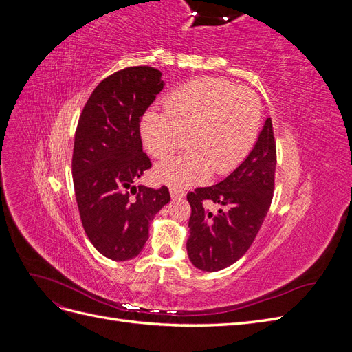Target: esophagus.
<instances>
[{
	"instance_id": "1",
	"label": "esophagus",
	"mask_w": 352,
	"mask_h": 352,
	"mask_svg": "<svg viewBox=\"0 0 352 352\" xmlns=\"http://www.w3.org/2000/svg\"><path fill=\"white\" fill-rule=\"evenodd\" d=\"M170 195H172V198H175V199L184 198L185 197V190L177 189V188H170Z\"/></svg>"
}]
</instances>
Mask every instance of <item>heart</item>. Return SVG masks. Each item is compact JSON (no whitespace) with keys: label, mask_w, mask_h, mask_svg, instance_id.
Here are the masks:
<instances>
[{"label":"heart","mask_w":352,"mask_h":352,"mask_svg":"<svg viewBox=\"0 0 352 352\" xmlns=\"http://www.w3.org/2000/svg\"><path fill=\"white\" fill-rule=\"evenodd\" d=\"M261 117V101L248 88L220 78L185 83L167 95L164 113L144 117V144L153 157H172L185 138L190 150L157 166L155 177L182 189L202 184L211 172L230 173L252 150Z\"/></svg>","instance_id":"heart-1"}]
</instances>
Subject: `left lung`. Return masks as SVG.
Returning <instances> with one entry per match:
<instances>
[{
  "label": "left lung",
  "mask_w": 352,
  "mask_h": 352,
  "mask_svg": "<svg viewBox=\"0 0 352 352\" xmlns=\"http://www.w3.org/2000/svg\"><path fill=\"white\" fill-rule=\"evenodd\" d=\"M274 170L276 140L267 119L250 155L225 180L186 195L190 204L186 250L197 269H226L248 251L272 204ZM206 201L222 208L212 215L201 206Z\"/></svg>",
  "instance_id": "left-lung-1"
}]
</instances>
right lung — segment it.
Returning a JSON list of instances; mask_svg holds the SVG:
<instances>
[{"instance_id":"1","label":"right lung","mask_w":352,"mask_h":352,"mask_svg":"<svg viewBox=\"0 0 352 352\" xmlns=\"http://www.w3.org/2000/svg\"><path fill=\"white\" fill-rule=\"evenodd\" d=\"M163 87L162 72L150 66L110 74L92 91L74 133L72 175L82 226L114 261L142 251L151 220L170 201L167 186H133L153 166L140 124Z\"/></svg>"}]
</instances>
